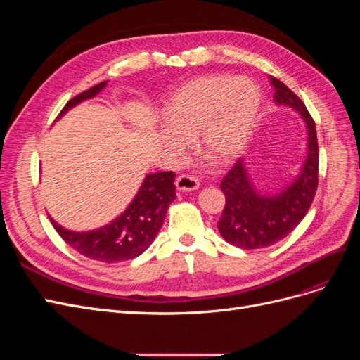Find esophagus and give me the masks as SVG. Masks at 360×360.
I'll use <instances>...</instances> for the list:
<instances>
[{
  "label": "esophagus",
  "mask_w": 360,
  "mask_h": 360,
  "mask_svg": "<svg viewBox=\"0 0 360 360\" xmlns=\"http://www.w3.org/2000/svg\"><path fill=\"white\" fill-rule=\"evenodd\" d=\"M176 186L181 192H192L200 188V181L193 176H189V174H180L176 180Z\"/></svg>",
  "instance_id": "esophagus-1"
}]
</instances>
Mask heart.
<instances>
[{"instance_id": "obj_1", "label": "heart", "mask_w": 360, "mask_h": 360, "mask_svg": "<svg viewBox=\"0 0 360 360\" xmlns=\"http://www.w3.org/2000/svg\"><path fill=\"white\" fill-rule=\"evenodd\" d=\"M261 93L255 84L231 75L193 78L174 93L165 108L167 127L160 141L179 159L195 136L198 148L217 162L242 155L257 123Z\"/></svg>"}]
</instances>
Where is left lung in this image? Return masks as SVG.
Returning <instances> with one entry per match:
<instances>
[{"label":"left lung","mask_w":360,"mask_h":360,"mask_svg":"<svg viewBox=\"0 0 360 360\" xmlns=\"http://www.w3.org/2000/svg\"><path fill=\"white\" fill-rule=\"evenodd\" d=\"M278 105L296 110L308 129V153L299 176L274 195L255 189L243 160L238 159L221 181L225 207L217 230L228 243L242 249L275 245L287 237L308 213L319 186V143L315 123L307 106L288 86L270 76Z\"/></svg>","instance_id":"left-lung-1"}]
</instances>
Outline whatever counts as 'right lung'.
<instances>
[{"label":"right lung","instance_id":"1","mask_svg":"<svg viewBox=\"0 0 360 360\" xmlns=\"http://www.w3.org/2000/svg\"><path fill=\"white\" fill-rule=\"evenodd\" d=\"M105 86L106 81L75 96L63 108L57 118H61L75 105L91 99ZM174 177L176 174L172 171L148 174L124 213L99 230L86 233L69 231L58 225L52 217L51 224L64 242L86 258L108 264L132 259L148 249L162 228L168 207L176 200Z\"/></svg>","mask_w":360,"mask_h":360}]
</instances>
